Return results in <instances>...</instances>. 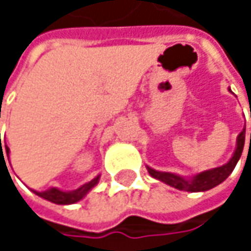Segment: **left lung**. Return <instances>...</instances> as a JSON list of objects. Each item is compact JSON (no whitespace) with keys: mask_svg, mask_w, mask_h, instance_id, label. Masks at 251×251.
<instances>
[{"mask_svg":"<svg viewBox=\"0 0 251 251\" xmlns=\"http://www.w3.org/2000/svg\"><path fill=\"white\" fill-rule=\"evenodd\" d=\"M229 93L231 88H228ZM244 141H246V127L238 133L237 141H235V150L232 152V157L226 161V164L215 167V169H209L201 173H196L192 177H184V176L176 175V173H169V172H158L155 169H151L150 166H147V170L151 177L178 189V190H184V192H206L218 184H221L226 180L228 176L232 173L234 167L237 166L243 148H244ZM250 147H251V133H250Z\"/></svg>","mask_w":251,"mask_h":251,"instance_id":"obj_1","label":"left lung"}]
</instances>
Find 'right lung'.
<instances>
[{"label":"right lung","mask_w":251,"mask_h":251,"mask_svg":"<svg viewBox=\"0 0 251 251\" xmlns=\"http://www.w3.org/2000/svg\"><path fill=\"white\" fill-rule=\"evenodd\" d=\"M1 148H2V147H1ZM5 152H7V157H8V161H10V148H8L7 145H5ZM0 157L1 158L4 157L2 152H1ZM4 163H5V160H4ZM5 167H7V164H5ZM99 180H100V175H97L94 178H91L90 181L84 183L82 186H79L78 189H74V190H61V189H58V187H49L48 190H43V192H37V190H33V189H31V192L36 193L37 196H40V198L49 201V202L56 203V205H73V203L79 202L81 199H84L85 195L99 183Z\"/></svg>","instance_id":"right-lung-1"}]
</instances>
